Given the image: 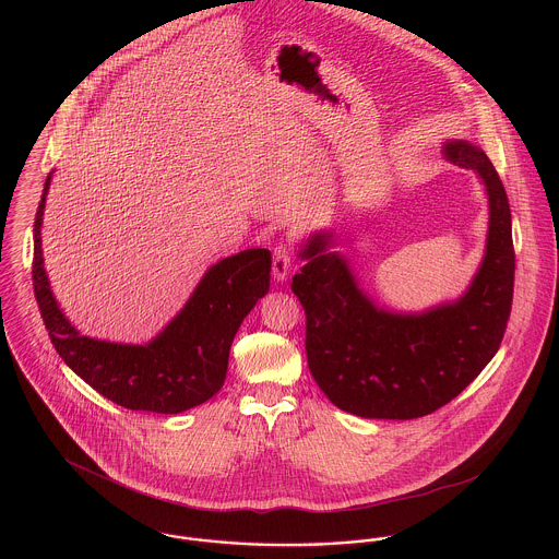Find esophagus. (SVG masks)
Instances as JSON below:
<instances>
[{
  "label": "esophagus",
  "instance_id": "1",
  "mask_svg": "<svg viewBox=\"0 0 559 559\" xmlns=\"http://www.w3.org/2000/svg\"><path fill=\"white\" fill-rule=\"evenodd\" d=\"M293 266V249L287 242H278L274 247V255H272V274L276 281H287L289 270Z\"/></svg>",
  "mask_w": 559,
  "mask_h": 559
}]
</instances>
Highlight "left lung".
<instances>
[{"instance_id": "left-lung-1", "label": "left lung", "mask_w": 559, "mask_h": 559, "mask_svg": "<svg viewBox=\"0 0 559 559\" xmlns=\"http://www.w3.org/2000/svg\"><path fill=\"white\" fill-rule=\"evenodd\" d=\"M447 159L478 171L488 194L486 253L465 295L421 314L377 308L346 260L317 233L292 292L306 312L308 367L337 408L365 419H417L456 399L492 360L506 335L515 253L506 187L478 146L444 144Z\"/></svg>"}]
</instances>
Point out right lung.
Segmentation results:
<instances>
[{"instance_id":"add662e5","label":"right lung","mask_w":559,"mask_h":559,"mask_svg":"<svg viewBox=\"0 0 559 559\" xmlns=\"http://www.w3.org/2000/svg\"><path fill=\"white\" fill-rule=\"evenodd\" d=\"M46 180L33 228V289L56 352L98 394L130 411L176 415L212 399L224 385L240 322L270 287L272 255L245 249L205 272L187 306L144 344H110L80 335L53 299L41 255Z\"/></svg>"}]
</instances>
